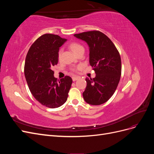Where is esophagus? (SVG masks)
<instances>
[{
  "instance_id": "34e87169",
  "label": "esophagus",
  "mask_w": 154,
  "mask_h": 154,
  "mask_svg": "<svg viewBox=\"0 0 154 154\" xmlns=\"http://www.w3.org/2000/svg\"><path fill=\"white\" fill-rule=\"evenodd\" d=\"M72 80L74 82V81H76L77 80H78L79 79V77H78V76H72Z\"/></svg>"
}]
</instances>
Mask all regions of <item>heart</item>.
Here are the masks:
<instances>
[{
  "mask_svg": "<svg viewBox=\"0 0 154 154\" xmlns=\"http://www.w3.org/2000/svg\"><path fill=\"white\" fill-rule=\"evenodd\" d=\"M69 48L73 51V53L75 54L76 53H78V52H80V51L84 50V48H83L82 45L79 44L78 43L71 44L69 45ZM60 54H61V51H60V52H59V57L60 56Z\"/></svg>",
  "mask_w": 154,
  "mask_h": 154,
  "instance_id": "1",
  "label": "heart"
}]
</instances>
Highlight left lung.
<instances>
[{"mask_svg": "<svg viewBox=\"0 0 154 154\" xmlns=\"http://www.w3.org/2000/svg\"><path fill=\"white\" fill-rule=\"evenodd\" d=\"M89 48V63L96 77L87 78L83 97L87 103L101 105L114 94L122 74V61L118 49L108 36L98 31L75 34Z\"/></svg>", "mask_w": 154, "mask_h": 154, "instance_id": "1", "label": "left lung"}]
</instances>
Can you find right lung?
I'll use <instances>...</instances> for the list:
<instances>
[{
  "mask_svg": "<svg viewBox=\"0 0 154 154\" xmlns=\"http://www.w3.org/2000/svg\"><path fill=\"white\" fill-rule=\"evenodd\" d=\"M66 41L58 35H43L32 44L26 58L24 74L29 90L48 108H58L66 103L72 83L68 76L58 82L52 70L58 62L59 49Z\"/></svg>",
  "mask_w": 154,
  "mask_h": 154,
  "instance_id": "1",
  "label": "right lung"
}]
</instances>
